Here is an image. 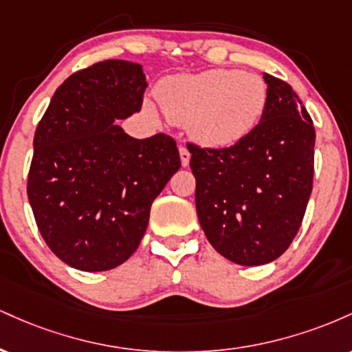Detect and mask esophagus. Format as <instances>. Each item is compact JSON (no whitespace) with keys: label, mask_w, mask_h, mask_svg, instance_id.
Returning <instances> with one entry per match:
<instances>
[{"label":"esophagus","mask_w":352,"mask_h":352,"mask_svg":"<svg viewBox=\"0 0 352 352\" xmlns=\"http://www.w3.org/2000/svg\"><path fill=\"white\" fill-rule=\"evenodd\" d=\"M179 152H180L182 165H184V167H187V165L190 164V152H188V148L185 147V145H180Z\"/></svg>","instance_id":"esophagus-1"}]
</instances>
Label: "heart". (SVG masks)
I'll return each mask as SVG.
<instances>
[{
  "mask_svg": "<svg viewBox=\"0 0 352 352\" xmlns=\"http://www.w3.org/2000/svg\"><path fill=\"white\" fill-rule=\"evenodd\" d=\"M157 100L168 120L187 125L188 134L207 147H230L243 140L263 116L268 91L256 74L210 69L164 79ZM144 114L155 122L157 109L145 100Z\"/></svg>",
  "mask_w": 352,
  "mask_h": 352,
  "instance_id": "obj_1",
  "label": "heart"
}]
</instances>
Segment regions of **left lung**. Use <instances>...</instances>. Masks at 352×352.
<instances>
[{
    "label": "left lung",
    "instance_id": "8db88e82",
    "mask_svg": "<svg viewBox=\"0 0 352 352\" xmlns=\"http://www.w3.org/2000/svg\"><path fill=\"white\" fill-rule=\"evenodd\" d=\"M263 79L265 112L243 140L227 148L187 144L201 228L221 256L243 266L288 250L313 190V120L289 84Z\"/></svg>",
    "mask_w": 352,
    "mask_h": 352
}]
</instances>
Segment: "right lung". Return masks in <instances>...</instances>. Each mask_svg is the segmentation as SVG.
I'll use <instances>...</instances> for the list:
<instances>
[{
	"mask_svg": "<svg viewBox=\"0 0 352 352\" xmlns=\"http://www.w3.org/2000/svg\"><path fill=\"white\" fill-rule=\"evenodd\" d=\"M145 87L140 64L100 60L60 84L36 129L28 199L51 252L80 272L131 258L180 168L170 135L140 140L116 124L140 111Z\"/></svg>",
	"mask_w": 352,
	"mask_h": 352,
	"instance_id": "add662e5",
	"label": "right lung"
}]
</instances>
